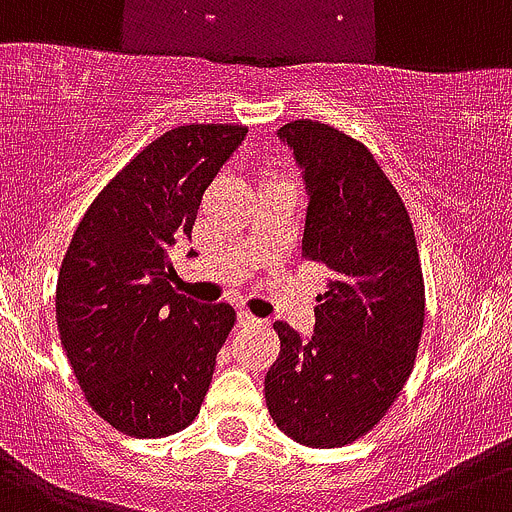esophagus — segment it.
<instances>
[{
  "instance_id": "esophagus-1",
  "label": "esophagus",
  "mask_w": 512,
  "mask_h": 512,
  "mask_svg": "<svg viewBox=\"0 0 512 512\" xmlns=\"http://www.w3.org/2000/svg\"><path fill=\"white\" fill-rule=\"evenodd\" d=\"M238 324H241V326H261L264 321H261L259 316H253L251 311L241 309V311H238Z\"/></svg>"
}]
</instances>
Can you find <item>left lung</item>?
<instances>
[{
  "label": "left lung",
  "mask_w": 512,
  "mask_h": 512,
  "mask_svg": "<svg viewBox=\"0 0 512 512\" xmlns=\"http://www.w3.org/2000/svg\"><path fill=\"white\" fill-rule=\"evenodd\" d=\"M304 168L301 259L329 271L314 337L276 321L266 372L271 420L314 450L347 447L379 425L415 367L425 279L410 213L364 143L316 120L279 130Z\"/></svg>",
  "instance_id": "1"
}]
</instances>
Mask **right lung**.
I'll use <instances>...</instances> for the list:
<instances>
[{
    "instance_id": "obj_1",
    "label": "right lung",
    "mask_w": 512,
    "mask_h": 512,
    "mask_svg": "<svg viewBox=\"0 0 512 512\" xmlns=\"http://www.w3.org/2000/svg\"><path fill=\"white\" fill-rule=\"evenodd\" d=\"M246 133L233 123L168 130L97 193L72 233L57 329L85 399L123 435H175L201 412L236 311L178 294L168 251L193 233L203 193Z\"/></svg>"
}]
</instances>
